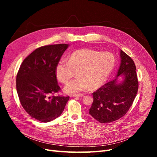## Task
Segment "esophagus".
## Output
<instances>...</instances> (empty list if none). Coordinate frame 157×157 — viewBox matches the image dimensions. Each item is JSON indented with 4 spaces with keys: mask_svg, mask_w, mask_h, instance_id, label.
<instances>
[{
    "mask_svg": "<svg viewBox=\"0 0 157 157\" xmlns=\"http://www.w3.org/2000/svg\"><path fill=\"white\" fill-rule=\"evenodd\" d=\"M73 97H83L84 94H75L73 95Z\"/></svg>",
    "mask_w": 157,
    "mask_h": 157,
    "instance_id": "obj_1",
    "label": "esophagus"
}]
</instances>
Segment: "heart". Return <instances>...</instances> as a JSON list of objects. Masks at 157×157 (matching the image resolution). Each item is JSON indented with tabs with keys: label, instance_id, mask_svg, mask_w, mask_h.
Here are the masks:
<instances>
[{
	"label": "heart",
	"instance_id": "heart-1",
	"mask_svg": "<svg viewBox=\"0 0 157 157\" xmlns=\"http://www.w3.org/2000/svg\"><path fill=\"white\" fill-rule=\"evenodd\" d=\"M115 59L110 52H99L89 48L73 52L69 60L61 59L56 67L57 78L67 83L77 71L78 77L65 86L69 94L84 91L90 87L96 90L104 84L115 67Z\"/></svg>",
	"mask_w": 157,
	"mask_h": 157
}]
</instances>
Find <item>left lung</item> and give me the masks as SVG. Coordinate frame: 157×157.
<instances>
[{
  "instance_id": "left-lung-1",
  "label": "left lung",
  "mask_w": 157,
  "mask_h": 157,
  "mask_svg": "<svg viewBox=\"0 0 157 157\" xmlns=\"http://www.w3.org/2000/svg\"><path fill=\"white\" fill-rule=\"evenodd\" d=\"M121 64L116 78L94 92L89 113L101 123L119 119L129 110L138 90V80L134 61L121 50ZM123 77L121 83L117 78Z\"/></svg>"
}]
</instances>
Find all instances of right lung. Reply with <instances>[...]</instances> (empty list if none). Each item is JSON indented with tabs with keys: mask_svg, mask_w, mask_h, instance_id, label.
<instances>
[{
	"mask_svg": "<svg viewBox=\"0 0 157 157\" xmlns=\"http://www.w3.org/2000/svg\"><path fill=\"white\" fill-rule=\"evenodd\" d=\"M69 44L41 46L23 60L16 77L19 99L25 111L42 122L53 121L63 111L69 97L55 96L60 91L56 67Z\"/></svg>",
	"mask_w": 157,
	"mask_h": 157,
	"instance_id": "add662e5",
	"label": "right lung"
}]
</instances>
